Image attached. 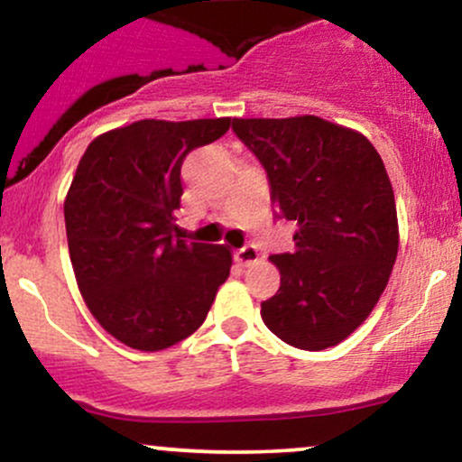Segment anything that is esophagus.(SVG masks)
Instances as JSON below:
<instances>
[{
    "instance_id": "esophagus-1",
    "label": "esophagus",
    "mask_w": 462,
    "mask_h": 462,
    "mask_svg": "<svg viewBox=\"0 0 462 462\" xmlns=\"http://www.w3.org/2000/svg\"><path fill=\"white\" fill-rule=\"evenodd\" d=\"M235 258L238 261V264H243V267H252V264L258 263L261 254H258V249L254 245H245V247L236 249Z\"/></svg>"
}]
</instances>
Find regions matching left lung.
Instances as JSON below:
<instances>
[{"mask_svg":"<svg viewBox=\"0 0 462 462\" xmlns=\"http://www.w3.org/2000/svg\"><path fill=\"white\" fill-rule=\"evenodd\" d=\"M256 153L295 252L269 258L280 289L261 304L264 326L289 346L319 352L369 317L397 258L395 195L367 136L315 115L235 119Z\"/></svg>","mask_w":462,"mask_h":462,"instance_id":"obj_1","label":"left lung"}]
</instances>
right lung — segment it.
<instances>
[{"mask_svg": "<svg viewBox=\"0 0 462 462\" xmlns=\"http://www.w3.org/2000/svg\"><path fill=\"white\" fill-rule=\"evenodd\" d=\"M230 121H134L79 158L65 198L69 256L91 315L124 346L161 352L190 337L230 275V247L173 236L184 158Z\"/></svg>", "mask_w": 462, "mask_h": 462, "instance_id": "obj_1", "label": "right lung"}]
</instances>
